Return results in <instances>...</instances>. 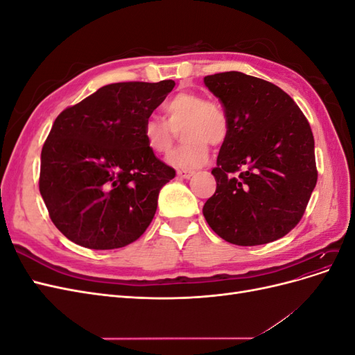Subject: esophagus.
<instances>
[{
    "instance_id": "34e87169",
    "label": "esophagus",
    "mask_w": 355,
    "mask_h": 355,
    "mask_svg": "<svg viewBox=\"0 0 355 355\" xmlns=\"http://www.w3.org/2000/svg\"><path fill=\"white\" fill-rule=\"evenodd\" d=\"M192 175H194V171H189V170H178V176L182 179H189Z\"/></svg>"
}]
</instances>
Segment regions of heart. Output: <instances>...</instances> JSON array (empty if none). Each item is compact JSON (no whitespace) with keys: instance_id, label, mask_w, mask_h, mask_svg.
I'll return each mask as SVG.
<instances>
[{"instance_id":"obj_1","label":"heart","mask_w":355,"mask_h":355,"mask_svg":"<svg viewBox=\"0 0 355 355\" xmlns=\"http://www.w3.org/2000/svg\"><path fill=\"white\" fill-rule=\"evenodd\" d=\"M164 120L149 116L142 127L146 146L158 155L167 154L175 142V132H180L182 141L168 157V163L182 168L194 170L207 163L209 144L220 146L228 137L230 123L227 112L218 102L207 101L201 93L182 90L163 105Z\"/></svg>"}]
</instances>
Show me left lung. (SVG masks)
<instances>
[{
    "label": "left lung",
    "mask_w": 355,
    "mask_h": 355,
    "mask_svg": "<svg viewBox=\"0 0 355 355\" xmlns=\"http://www.w3.org/2000/svg\"><path fill=\"white\" fill-rule=\"evenodd\" d=\"M219 98L230 132L220 146L216 191L202 214L225 241H275L302 219L317 184L314 136L290 96L275 84L230 71L204 77Z\"/></svg>",
    "instance_id": "1"
}]
</instances>
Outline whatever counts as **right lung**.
<instances>
[{
	"label": "right lung",
	"instance_id": "add662e5",
	"mask_svg": "<svg viewBox=\"0 0 355 355\" xmlns=\"http://www.w3.org/2000/svg\"><path fill=\"white\" fill-rule=\"evenodd\" d=\"M173 87L108 84L58 115L41 151L40 192L68 240L111 250L146 231L176 171L146 146L142 127Z\"/></svg>",
	"mask_w": 355,
	"mask_h": 355
}]
</instances>
